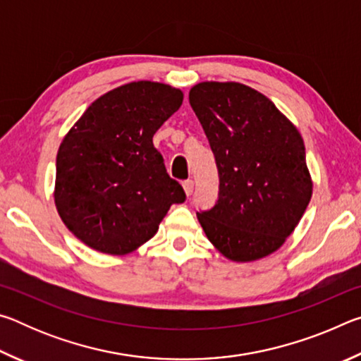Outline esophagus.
Masks as SVG:
<instances>
[{
  "instance_id": "esophagus-1",
  "label": "esophagus",
  "mask_w": 361,
  "mask_h": 361,
  "mask_svg": "<svg viewBox=\"0 0 361 361\" xmlns=\"http://www.w3.org/2000/svg\"><path fill=\"white\" fill-rule=\"evenodd\" d=\"M183 189H185L186 195H191L192 191H194V181L192 180H186L183 181Z\"/></svg>"
}]
</instances>
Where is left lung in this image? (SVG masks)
Masks as SVG:
<instances>
[{"mask_svg":"<svg viewBox=\"0 0 361 361\" xmlns=\"http://www.w3.org/2000/svg\"><path fill=\"white\" fill-rule=\"evenodd\" d=\"M189 103L215 154L219 192L197 213L226 258L248 262L283 245L312 197L301 133L258 90L240 82H199Z\"/></svg>","mask_w":361,"mask_h":361,"instance_id":"obj_1","label":"left lung"}]
</instances>
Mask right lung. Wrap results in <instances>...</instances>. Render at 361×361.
<instances>
[{
	"instance_id": "right-lung-1",
	"label": "right lung",
	"mask_w": 361,
	"mask_h": 361,
	"mask_svg": "<svg viewBox=\"0 0 361 361\" xmlns=\"http://www.w3.org/2000/svg\"><path fill=\"white\" fill-rule=\"evenodd\" d=\"M183 103L169 84L137 81L85 109L57 152L56 207L85 245L127 255L148 242L186 194L172 180L152 137Z\"/></svg>"
}]
</instances>
